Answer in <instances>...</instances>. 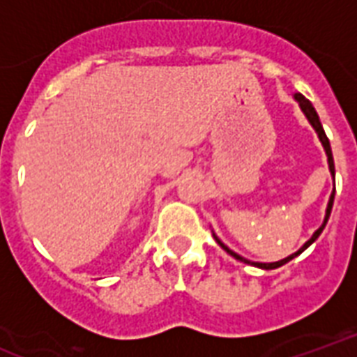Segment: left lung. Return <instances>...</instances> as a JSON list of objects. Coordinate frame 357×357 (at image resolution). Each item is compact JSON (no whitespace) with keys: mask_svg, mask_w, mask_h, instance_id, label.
<instances>
[{"mask_svg":"<svg viewBox=\"0 0 357 357\" xmlns=\"http://www.w3.org/2000/svg\"><path fill=\"white\" fill-rule=\"evenodd\" d=\"M294 99L298 100L299 106H301V110H303V114H305L307 119H309V123L312 125V129L317 130L318 138H320V142H322L324 149H326V155H328V165H330V172H331V176H333V178H335V165H333V155H331L330 140H328V136H326V132H324V127H322V123H320V118H318V114H317V110H314V106H312L311 102H309V100H307L305 97H303V95H301V93H296V95H294ZM333 198H335V189H333V192H331L330 202H328V209H326V217H324L322 227L318 228L317 232L312 234V238L309 239V241H307V243L303 245V247H301V249H299L298 252H294V255H290V257L282 258V260H279V262H269V264L251 262V260H247V258L239 257V255H236V252H234V251H230V249H228L227 245L222 243L221 239L217 238V236H215V234H213V238H215V241H217V243L221 245L222 249H225V251H227L228 255H230V257H234V258H236V260H239V262L251 264V266H257V268H262V269H275V268H279V266H282V264L290 262V260H292V258H296V257H298V255H301V252L305 251V249H307V247H309V245L314 243V241H317V238H318V236H320V234H322L324 227H326V222H328V219H330L331 208H333Z\"/></svg>","mask_w":357,"mask_h":357,"instance_id":"8db88e82","label":"left lung"}]
</instances>
